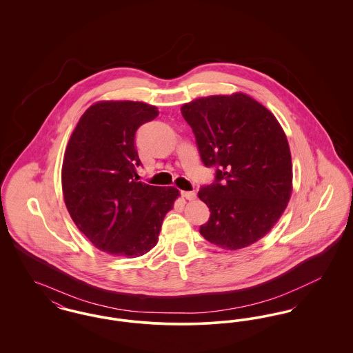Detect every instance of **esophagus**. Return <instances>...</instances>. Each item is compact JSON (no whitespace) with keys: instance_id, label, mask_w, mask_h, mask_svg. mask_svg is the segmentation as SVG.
<instances>
[{"instance_id":"obj_1","label":"esophagus","mask_w":353,"mask_h":353,"mask_svg":"<svg viewBox=\"0 0 353 353\" xmlns=\"http://www.w3.org/2000/svg\"><path fill=\"white\" fill-rule=\"evenodd\" d=\"M181 196L184 197L185 200H189V201L196 199V193L194 192H181Z\"/></svg>"}]
</instances>
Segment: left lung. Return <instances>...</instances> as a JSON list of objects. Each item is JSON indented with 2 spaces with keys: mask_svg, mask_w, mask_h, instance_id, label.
Here are the masks:
<instances>
[{
  "mask_svg": "<svg viewBox=\"0 0 353 353\" xmlns=\"http://www.w3.org/2000/svg\"><path fill=\"white\" fill-rule=\"evenodd\" d=\"M205 167L214 181L199 197L210 210L202 236L228 250L246 248L269 233L281 219L292 190L288 141L275 117L249 95H214L186 103Z\"/></svg>",
  "mask_w": 353,
  "mask_h": 353,
  "instance_id": "8db88e82",
  "label": "left lung"
}]
</instances>
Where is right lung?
<instances>
[{
	"label": "right lung",
	"mask_w": 353,
	"mask_h": 353,
	"mask_svg": "<svg viewBox=\"0 0 353 353\" xmlns=\"http://www.w3.org/2000/svg\"><path fill=\"white\" fill-rule=\"evenodd\" d=\"M159 115L141 101H99L79 119L62 167L65 203L101 252L140 256L153 249L179 190L139 181L137 128Z\"/></svg>",
	"instance_id": "1"
}]
</instances>
